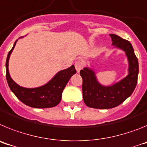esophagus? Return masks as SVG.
I'll list each match as a JSON object with an SVG mask.
<instances>
[{
    "label": "esophagus",
    "mask_w": 147,
    "mask_h": 147,
    "mask_svg": "<svg viewBox=\"0 0 147 147\" xmlns=\"http://www.w3.org/2000/svg\"><path fill=\"white\" fill-rule=\"evenodd\" d=\"M83 66H84V64H83V62L82 61L79 60L75 62V67H76V70L77 71V72H79L80 70L82 69Z\"/></svg>",
    "instance_id": "34e87169"
}]
</instances>
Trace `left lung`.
I'll return each instance as SVG.
<instances>
[{"mask_svg": "<svg viewBox=\"0 0 147 147\" xmlns=\"http://www.w3.org/2000/svg\"><path fill=\"white\" fill-rule=\"evenodd\" d=\"M113 45L126 52L129 60V74L124 80L110 87H104L97 82L94 72L85 67L80 71L82 78L83 99L88 107L110 109L124 102L134 91L138 82V62L132 44L116 34H110Z\"/></svg>", "mask_w": 147, "mask_h": 147, "instance_id": "8db88e82", "label": "left lung"}]
</instances>
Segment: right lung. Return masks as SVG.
<instances>
[{"label":"right lung","instance_id":"obj_1","mask_svg":"<svg viewBox=\"0 0 147 147\" xmlns=\"http://www.w3.org/2000/svg\"><path fill=\"white\" fill-rule=\"evenodd\" d=\"M9 51L6 58V76L8 85L11 91L15 93L18 99L23 104L34 108H49L55 107L60 102L62 93L65 87L69 81L70 78L76 74L74 65L65 70L61 71L52 80L44 86L37 88H25L20 87L13 81L9 73V59L13 49L16 44Z\"/></svg>","mask_w":147,"mask_h":147}]
</instances>
